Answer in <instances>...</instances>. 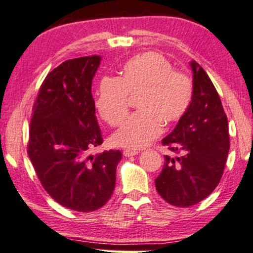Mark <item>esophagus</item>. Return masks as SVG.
<instances>
[{
    "label": "esophagus",
    "mask_w": 253,
    "mask_h": 253,
    "mask_svg": "<svg viewBox=\"0 0 253 253\" xmlns=\"http://www.w3.org/2000/svg\"><path fill=\"white\" fill-rule=\"evenodd\" d=\"M137 154H138V151L133 150V149H124V150H123V155L126 156V157H130V156H135Z\"/></svg>",
    "instance_id": "obj_1"
}]
</instances>
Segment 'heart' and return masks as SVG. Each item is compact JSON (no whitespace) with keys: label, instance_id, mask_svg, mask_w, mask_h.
Segmentation results:
<instances>
[{"label":"heart","instance_id":"heart-1","mask_svg":"<svg viewBox=\"0 0 253 253\" xmlns=\"http://www.w3.org/2000/svg\"><path fill=\"white\" fill-rule=\"evenodd\" d=\"M118 79L104 77L98 85L95 107L111 126H120L129 111V97H135L138 111L112 136L115 144L139 149L185 116L193 97L189 75L173 70L158 52L135 56L123 65Z\"/></svg>","mask_w":253,"mask_h":253}]
</instances>
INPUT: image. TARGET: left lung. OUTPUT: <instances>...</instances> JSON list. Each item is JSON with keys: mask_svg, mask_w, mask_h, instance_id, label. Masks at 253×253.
<instances>
[{"mask_svg": "<svg viewBox=\"0 0 253 253\" xmlns=\"http://www.w3.org/2000/svg\"><path fill=\"white\" fill-rule=\"evenodd\" d=\"M193 97L188 112L163 145L176 156H165L163 170L155 179L162 198L188 208L207 198L222 178L230 149L227 117L213 83L196 61Z\"/></svg>", "mask_w": 253, "mask_h": 253, "instance_id": "1", "label": "left lung"}]
</instances>
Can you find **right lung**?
Masks as SVG:
<instances>
[{"instance_id":"obj_1","label":"right lung","mask_w":253,"mask_h":253,"mask_svg":"<svg viewBox=\"0 0 253 253\" xmlns=\"http://www.w3.org/2000/svg\"><path fill=\"white\" fill-rule=\"evenodd\" d=\"M101 57L68 60L50 71L34 103L28 156L52 199L70 210L90 212L110 199L120 150L88 155L103 143L95 115L92 79Z\"/></svg>"}]
</instances>
